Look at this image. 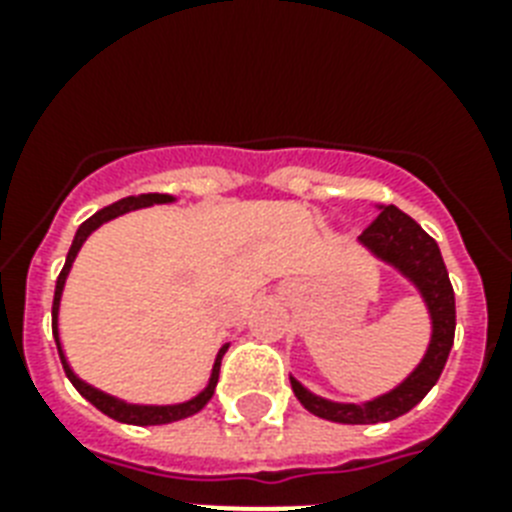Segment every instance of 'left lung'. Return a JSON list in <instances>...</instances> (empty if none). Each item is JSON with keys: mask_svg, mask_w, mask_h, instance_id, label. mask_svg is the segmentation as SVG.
I'll return each mask as SVG.
<instances>
[{"mask_svg": "<svg viewBox=\"0 0 512 512\" xmlns=\"http://www.w3.org/2000/svg\"><path fill=\"white\" fill-rule=\"evenodd\" d=\"M358 241L364 244L374 257H380L382 263L393 265L401 271L414 287L420 289L422 300L428 305L433 335L425 356L417 364L409 377L398 388H393L385 396H377L366 404H337L327 398L313 396L311 390H305L295 377H289L297 401L316 417L324 420L342 422V425H374V422L396 420L401 414L420 404L428 396L444 372L446 358L454 345V327H457V311H454V289L446 273L441 249L412 217L401 212L398 207L388 204L380 207V215L374 217L372 225L366 228Z\"/></svg>", "mask_w": 512, "mask_h": 512, "instance_id": "obj_1", "label": "left lung"}]
</instances>
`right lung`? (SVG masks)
<instances>
[{"label": "right lung", "instance_id": "1", "mask_svg": "<svg viewBox=\"0 0 512 512\" xmlns=\"http://www.w3.org/2000/svg\"><path fill=\"white\" fill-rule=\"evenodd\" d=\"M167 201H175L170 193H140V196H127V199L114 201V204H108V207H103L100 212H95L90 220H84V223L79 225V231H76L74 241H71V249H68V255H66V265H63L58 281H55V300H52V335H55V345H58V353H60V361H63V369H66V377L71 380V385H74V388L79 390V393H82L92 406H95V409L108 414L111 420L127 422V425H167V422L185 420V417L201 412V409L207 406L209 398H212V393H215L217 377H220V361H223L228 345H223V348L217 350L215 366H212V374H209L207 388L201 390L199 396H193L191 401H183V404H172V406L127 404V401H122V398L108 396V393H103V390L92 388V385H87L84 380H79V377L74 374V369L68 366L66 356H63V348H60V337H58L60 297H63V287H66L68 271H71V265H74L76 252L82 249V244L87 241V236H90L95 228H100V225L108 223V220H114V217L124 215V212H132V209L151 207V204H167Z\"/></svg>", "mask_w": 512, "mask_h": 512}]
</instances>
